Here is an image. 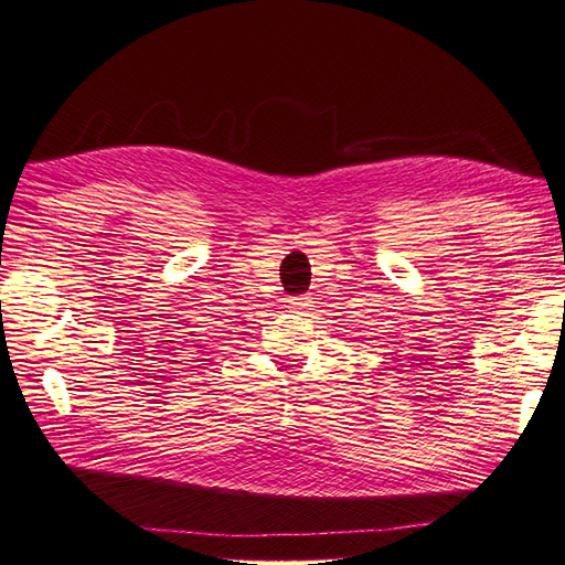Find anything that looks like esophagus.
Segmentation results:
<instances>
[{
  "instance_id": "esophagus-1",
  "label": "esophagus",
  "mask_w": 565,
  "mask_h": 565,
  "mask_svg": "<svg viewBox=\"0 0 565 565\" xmlns=\"http://www.w3.org/2000/svg\"><path fill=\"white\" fill-rule=\"evenodd\" d=\"M289 310H294V313H298V310H306L308 306H310V298L308 296H294V298H289Z\"/></svg>"
}]
</instances>
